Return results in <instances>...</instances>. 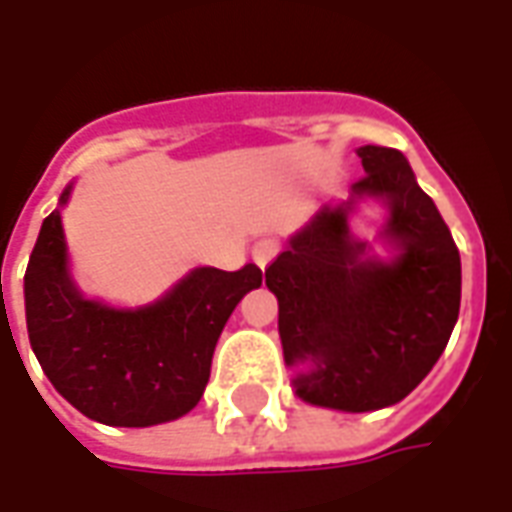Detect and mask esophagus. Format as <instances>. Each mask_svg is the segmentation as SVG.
<instances>
[{
	"label": "esophagus",
	"mask_w": 512,
	"mask_h": 512,
	"mask_svg": "<svg viewBox=\"0 0 512 512\" xmlns=\"http://www.w3.org/2000/svg\"><path fill=\"white\" fill-rule=\"evenodd\" d=\"M279 249H282V244H279L277 238H268V235L266 238H257L255 246H252V260L260 268H266L279 255Z\"/></svg>",
	"instance_id": "34e87169"
}]
</instances>
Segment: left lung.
Here are the masks:
<instances>
[{
  "instance_id": "8db88e82",
  "label": "left lung",
  "mask_w": 512,
  "mask_h": 512,
  "mask_svg": "<svg viewBox=\"0 0 512 512\" xmlns=\"http://www.w3.org/2000/svg\"><path fill=\"white\" fill-rule=\"evenodd\" d=\"M359 158L354 197L389 205L384 235L397 255H367L343 202L326 205L266 268L285 362L301 365L296 395L340 411L403 400L439 362L461 310L458 246L403 153L365 145Z\"/></svg>"
}]
</instances>
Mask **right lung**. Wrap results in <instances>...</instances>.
<instances>
[{
	"label": "right lung",
	"mask_w": 512,
	"mask_h": 512,
	"mask_svg": "<svg viewBox=\"0 0 512 512\" xmlns=\"http://www.w3.org/2000/svg\"><path fill=\"white\" fill-rule=\"evenodd\" d=\"M260 282L263 271L252 263L241 271L194 268L156 304L106 307L73 285L54 211L43 219L24 274L29 343L54 389L84 417L147 428L200 403L224 323Z\"/></svg>",
	"instance_id": "right-lung-1"
}]
</instances>
